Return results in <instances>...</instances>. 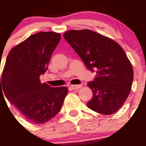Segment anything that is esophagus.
Here are the masks:
<instances>
[{"label":"esophagus","mask_w":146,"mask_h":146,"mask_svg":"<svg viewBox=\"0 0 146 146\" xmlns=\"http://www.w3.org/2000/svg\"><path fill=\"white\" fill-rule=\"evenodd\" d=\"M70 87L73 90L79 89V88H81L82 87V85H71Z\"/></svg>","instance_id":"34e87169"}]
</instances>
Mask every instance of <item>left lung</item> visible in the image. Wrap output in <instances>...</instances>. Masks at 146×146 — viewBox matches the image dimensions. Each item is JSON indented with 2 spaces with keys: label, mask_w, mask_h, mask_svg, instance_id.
Segmentation results:
<instances>
[{
  "label": "left lung",
  "mask_w": 146,
  "mask_h": 146,
  "mask_svg": "<svg viewBox=\"0 0 146 146\" xmlns=\"http://www.w3.org/2000/svg\"><path fill=\"white\" fill-rule=\"evenodd\" d=\"M64 37L88 69L96 72L88 86L93 97L88 107L103 115L117 112L128 98L133 70L123 48L112 39L91 30H71Z\"/></svg>",
  "instance_id": "8db88e82"
}]
</instances>
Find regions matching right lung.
Wrapping results in <instances>:
<instances>
[{"instance_id":"obj_1","label":"right lung","mask_w":146,"mask_h":146,"mask_svg":"<svg viewBox=\"0 0 146 146\" xmlns=\"http://www.w3.org/2000/svg\"><path fill=\"white\" fill-rule=\"evenodd\" d=\"M60 40L55 32H39L13 47L7 58L0 93L30 122L43 124L54 118L67 94V87L52 88L40 79Z\"/></svg>"}]
</instances>
